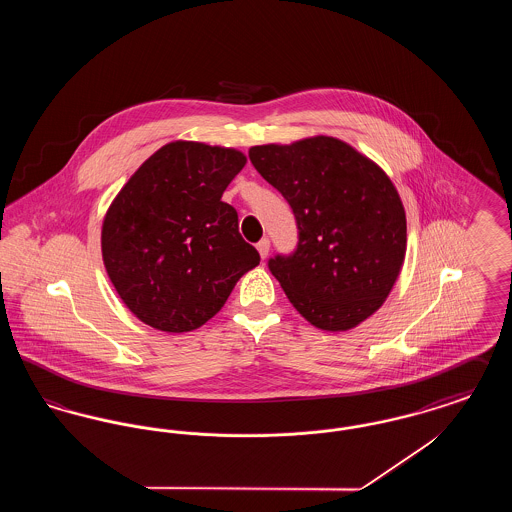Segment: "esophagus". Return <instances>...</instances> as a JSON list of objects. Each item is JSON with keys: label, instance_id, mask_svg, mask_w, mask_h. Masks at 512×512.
I'll return each mask as SVG.
<instances>
[{"label": "esophagus", "instance_id": "1", "mask_svg": "<svg viewBox=\"0 0 512 512\" xmlns=\"http://www.w3.org/2000/svg\"><path fill=\"white\" fill-rule=\"evenodd\" d=\"M257 251H259L261 259H267L268 251H270V242H268L267 238H263V240L257 244Z\"/></svg>", "mask_w": 512, "mask_h": 512}]
</instances>
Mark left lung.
Instances as JSON below:
<instances>
[{"label":"left lung","mask_w":512,"mask_h":512,"mask_svg":"<svg viewBox=\"0 0 512 512\" xmlns=\"http://www.w3.org/2000/svg\"><path fill=\"white\" fill-rule=\"evenodd\" d=\"M249 159L297 220L293 255L268 261L297 313L326 332L372 317L407 253L405 207L390 176L332 136L249 147Z\"/></svg>","instance_id":"8db88e82"}]
</instances>
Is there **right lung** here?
Instances as JSON below:
<instances>
[{"label":"right lung","instance_id":"obj_1","mask_svg":"<svg viewBox=\"0 0 512 512\" xmlns=\"http://www.w3.org/2000/svg\"><path fill=\"white\" fill-rule=\"evenodd\" d=\"M245 163L240 149L176 140L147 157L111 201L101 224L103 265L147 326L192 332L259 265L236 209L220 201Z\"/></svg>","mask_w":512,"mask_h":512}]
</instances>
